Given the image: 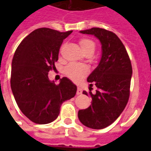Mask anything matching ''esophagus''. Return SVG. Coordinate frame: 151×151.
Listing matches in <instances>:
<instances>
[{
  "instance_id": "34e87169",
  "label": "esophagus",
  "mask_w": 151,
  "mask_h": 151,
  "mask_svg": "<svg viewBox=\"0 0 151 151\" xmlns=\"http://www.w3.org/2000/svg\"><path fill=\"white\" fill-rule=\"evenodd\" d=\"M82 93V89H81V88L78 87V89H77V95H81Z\"/></svg>"
}]
</instances>
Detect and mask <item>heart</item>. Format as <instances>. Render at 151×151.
Listing matches in <instances>:
<instances>
[{
	"instance_id": "1",
	"label": "heart",
	"mask_w": 151,
	"mask_h": 151,
	"mask_svg": "<svg viewBox=\"0 0 151 151\" xmlns=\"http://www.w3.org/2000/svg\"><path fill=\"white\" fill-rule=\"evenodd\" d=\"M79 43H80V45L84 53L88 51L94 52L96 45H95L94 41L88 38H82L81 39ZM88 71L89 70L87 66L77 63L69 64L65 69V73L66 74V76L76 82L80 81L81 79L85 78L88 73Z\"/></svg>"
}]
</instances>
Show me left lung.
<instances>
[{"mask_svg":"<svg viewBox=\"0 0 151 151\" xmlns=\"http://www.w3.org/2000/svg\"><path fill=\"white\" fill-rule=\"evenodd\" d=\"M80 33L99 39L102 56L96 68L87 78L88 82L96 86V93L89 92L92 104L78 111V118L86 127L102 129L112 124L126 106L132 74L131 61L124 45L114 33L97 27ZM83 94L88 96V93L84 91Z\"/></svg>","mask_w":151,"mask_h":151,"instance_id":"obj_1","label":"left lung"}]
</instances>
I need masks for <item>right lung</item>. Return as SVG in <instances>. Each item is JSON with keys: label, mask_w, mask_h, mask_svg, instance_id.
Instances as JSON below:
<instances>
[{"label": "right lung", "mask_w": 151, "mask_h": 151, "mask_svg": "<svg viewBox=\"0 0 151 151\" xmlns=\"http://www.w3.org/2000/svg\"><path fill=\"white\" fill-rule=\"evenodd\" d=\"M72 32L39 28L26 37L15 50L12 63V91L22 114L36 124L55 121L62 103L77 92V86L67 78L55 85L48 76L55 69L63 41Z\"/></svg>", "instance_id": "obj_1"}]
</instances>
